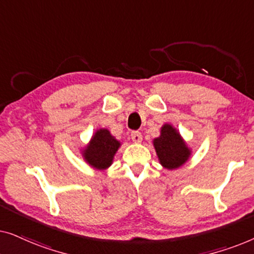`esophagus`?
<instances>
[{
    "instance_id": "34e87169",
    "label": "esophagus",
    "mask_w": 254,
    "mask_h": 254,
    "mask_svg": "<svg viewBox=\"0 0 254 254\" xmlns=\"http://www.w3.org/2000/svg\"><path fill=\"white\" fill-rule=\"evenodd\" d=\"M130 137H131V140H133V142H135V143H140V142L142 141V135L140 131H131Z\"/></svg>"
}]
</instances>
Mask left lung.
<instances>
[{
    "label": "left lung",
    "instance_id": "8db88e82",
    "mask_svg": "<svg viewBox=\"0 0 254 254\" xmlns=\"http://www.w3.org/2000/svg\"><path fill=\"white\" fill-rule=\"evenodd\" d=\"M152 143L159 163L168 170L178 169L185 164L192 152L180 136L179 131L169 124L161 128V135L156 137Z\"/></svg>",
    "mask_w": 254,
    "mask_h": 254
}]
</instances>
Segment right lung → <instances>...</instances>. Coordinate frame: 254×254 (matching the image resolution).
Here are the masks:
<instances>
[{"mask_svg": "<svg viewBox=\"0 0 254 254\" xmlns=\"http://www.w3.org/2000/svg\"><path fill=\"white\" fill-rule=\"evenodd\" d=\"M120 145V142L111 135L109 129L102 128L93 134L89 144L82 151V156L92 168L105 170L112 164L114 155Z\"/></svg>", "mask_w": 254, "mask_h": 254, "instance_id": "obj_1", "label": "right lung"}]
</instances>
